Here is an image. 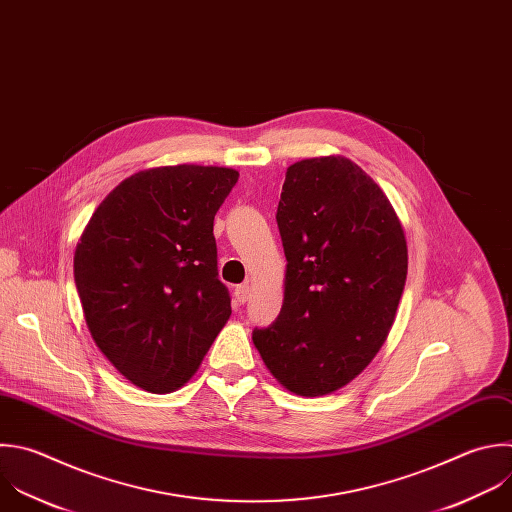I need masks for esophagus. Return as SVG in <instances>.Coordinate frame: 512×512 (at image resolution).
Segmentation results:
<instances>
[{"label": "esophagus", "mask_w": 512, "mask_h": 512, "mask_svg": "<svg viewBox=\"0 0 512 512\" xmlns=\"http://www.w3.org/2000/svg\"><path fill=\"white\" fill-rule=\"evenodd\" d=\"M235 297H237V301H239V303H245V301H249V297H251V287H249L247 283L239 285V287L235 289Z\"/></svg>", "instance_id": "esophagus-1"}]
</instances>
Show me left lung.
<instances>
[{
    "mask_svg": "<svg viewBox=\"0 0 512 512\" xmlns=\"http://www.w3.org/2000/svg\"><path fill=\"white\" fill-rule=\"evenodd\" d=\"M277 225L283 305L253 344L285 390L325 396L358 378L388 339L408 273L404 227L376 181L342 154L287 168Z\"/></svg>",
    "mask_w": 512,
    "mask_h": 512,
    "instance_id": "obj_1",
    "label": "left lung"
}]
</instances>
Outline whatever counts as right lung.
I'll return each instance as SVG.
<instances>
[{
    "label": "right lung",
    "mask_w": 512,
    "mask_h": 512,
    "mask_svg": "<svg viewBox=\"0 0 512 512\" xmlns=\"http://www.w3.org/2000/svg\"><path fill=\"white\" fill-rule=\"evenodd\" d=\"M237 179L227 166L138 170L108 193L78 239L74 279L90 335L146 392L183 388L231 317L213 221Z\"/></svg>",
    "instance_id": "1"
}]
</instances>
